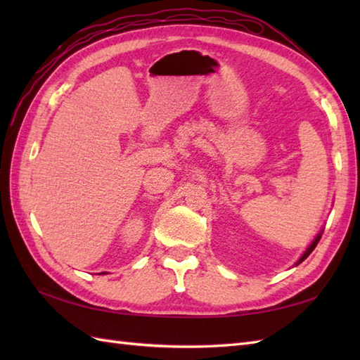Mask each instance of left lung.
Masks as SVG:
<instances>
[{"mask_svg": "<svg viewBox=\"0 0 360 360\" xmlns=\"http://www.w3.org/2000/svg\"><path fill=\"white\" fill-rule=\"evenodd\" d=\"M320 238H322V232H320V233H319V235L316 236V238H314V241H312V243L309 244V248H308L307 250H304V254H303V255L300 257V259H298V262H297L295 264H300V263L303 262V259H307V258H308V255L311 254V252L316 249V246H317V243H319V240H320Z\"/></svg>", "mask_w": 360, "mask_h": 360, "instance_id": "obj_1", "label": "left lung"}]
</instances>
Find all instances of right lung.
<instances>
[{
	"instance_id": "1",
	"label": "right lung",
	"mask_w": 360,
	"mask_h": 360,
	"mask_svg": "<svg viewBox=\"0 0 360 360\" xmlns=\"http://www.w3.org/2000/svg\"><path fill=\"white\" fill-rule=\"evenodd\" d=\"M103 274H105V272H103Z\"/></svg>"
}]
</instances>
